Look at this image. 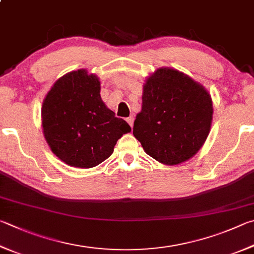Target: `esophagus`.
Returning <instances> with one entry per match:
<instances>
[{"label": "esophagus", "mask_w": 254, "mask_h": 254, "mask_svg": "<svg viewBox=\"0 0 254 254\" xmlns=\"http://www.w3.org/2000/svg\"><path fill=\"white\" fill-rule=\"evenodd\" d=\"M127 122L130 124V127H133V122H134V118H133V115H131V117H128L127 119Z\"/></svg>", "instance_id": "obj_1"}]
</instances>
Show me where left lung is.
Here are the masks:
<instances>
[{
  "instance_id": "8db88e82",
  "label": "left lung",
  "mask_w": 254,
  "mask_h": 254,
  "mask_svg": "<svg viewBox=\"0 0 254 254\" xmlns=\"http://www.w3.org/2000/svg\"><path fill=\"white\" fill-rule=\"evenodd\" d=\"M212 115V99L203 85L174 68L161 67L143 85L133 134L160 163L180 164L204 144Z\"/></svg>"
}]
</instances>
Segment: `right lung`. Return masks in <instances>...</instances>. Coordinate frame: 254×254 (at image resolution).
I'll list each match as a JSON object with an SVG mask.
<instances>
[{
	"label": "right lung",
	"instance_id": "right-lung-1",
	"mask_svg": "<svg viewBox=\"0 0 254 254\" xmlns=\"http://www.w3.org/2000/svg\"><path fill=\"white\" fill-rule=\"evenodd\" d=\"M95 74L84 68L66 73L54 83L42 104L44 137L53 153L70 167H96L113 153L131 127L100 95Z\"/></svg>",
	"mask_w": 254,
	"mask_h": 254
}]
</instances>
